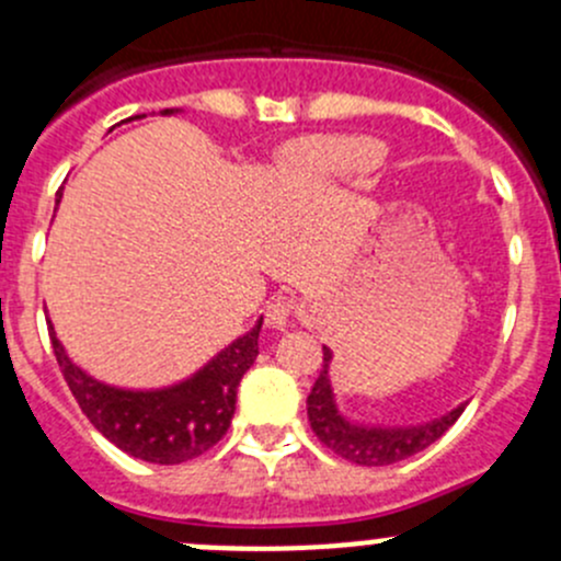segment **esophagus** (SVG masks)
I'll use <instances>...</instances> for the list:
<instances>
[{
  "label": "esophagus",
  "mask_w": 561,
  "mask_h": 561,
  "mask_svg": "<svg viewBox=\"0 0 561 561\" xmlns=\"http://www.w3.org/2000/svg\"><path fill=\"white\" fill-rule=\"evenodd\" d=\"M296 314H298L296 298L279 296V298H274L268 307H265V322H268L271 328H276V331L287 328V322H290Z\"/></svg>",
  "instance_id": "obj_1"
}]
</instances>
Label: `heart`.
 Returning a JSON list of instances; mask_svg holds the SVG:
<instances>
[{
    "instance_id": "b5f03b06",
    "label": "heart",
    "mask_w": 561,
    "mask_h": 561,
    "mask_svg": "<svg viewBox=\"0 0 561 561\" xmlns=\"http://www.w3.org/2000/svg\"><path fill=\"white\" fill-rule=\"evenodd\" d=\"M382 160L380 140L366 135H322L293 151L290 162L309 179H350L375 171Z\"/></svg>"
}]
</instances>
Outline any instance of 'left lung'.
I'll use <instances>...</instances> for the list:
<instances>
[{
	"instance_id": "obj_1",
	"label": "left lung",
	"mask_w": 561,
	"mask_h": 561,
	"mask_svg": "<svg viewBox=\"0 0 561 561\" xmlns=\"http://www.w3.org/2000/svg\"><path fill=\"white\" fill-rule=\"evenodd\" d=\"M328 364H331V350L322 347V369L314 380L312 393L307 399L309 423L328 450L360 467H388V463L404 461V458L421 454L432 443H437L445 432L458 421L463 407L443 415L439 421L423 423L410 428H366L344 421L333 404V390L328 382Z\"/></svg>"
}]
</instances>
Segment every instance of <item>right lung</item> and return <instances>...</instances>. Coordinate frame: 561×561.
I'll return each mask as SVG.
<instances>
[{"label": "right lung", "mask_w": 561, "mask_h": 561, "mask_svg": "<svg viewBox=\"0 0 561 561\" xmlns=\"http://www.w3.org/2000/svg\"><path fill=\"white\" fill-rule=\"evenodd\" d=\"M260 325L263 320L208 360L195 377L162 390H118L92 380L67 358L54 328L48 331L56 364L92 426L140 461L181 463L211 450L228 434L236 390L257 358Z\"/></svg>", "instance_id": "obj_1"}]
</instances>
